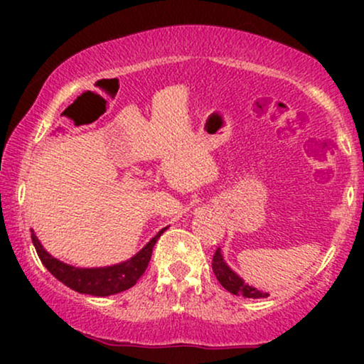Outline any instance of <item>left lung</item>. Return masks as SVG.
<instances>
[{
	"mask_svg": "<svg viewBox=\"0 0 364 364\" xmlns=\"http://www.w3.org/2000/svg\"><path fill=\"white\" fill-rule=\"evenodd\" d=\"M212 270H214L220 286H223L225 291L231 292V294L253 299L267 298V296H269V292H263L260 289H257L255 286H250L248 282H245V279L241 277V275H237L235 270L228 265V262L224 260V255L220 252V248H217L214 258H212Z\"/></svg>",
	"mask_w": 364,
	"mask_h": 364,
	"instance_id": "obj_1",
	"label": "left lung"
}]
</instances>
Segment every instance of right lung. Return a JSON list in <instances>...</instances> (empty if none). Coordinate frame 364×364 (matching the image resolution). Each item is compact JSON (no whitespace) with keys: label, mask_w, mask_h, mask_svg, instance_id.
<instances>
[{"label":"right lung","mask_w":364,"mask_h":364,"mask_svg":"<svg viewBox=\"0 0 364 364\" xmlns=\"http://www.w3.org/2000/svg\"><path fill=\"white\" fill-rule=\"evenodd\" d=\"M166 229L168 228L161 229V231H159L139 253H135L132 258H128V260L107 267H90V269L70 265V263H65L58 260V258H54L53 255L41 245L34 229H31V232L32 243L36 246V252L39 255L41 262H43V265L58 279V281L65 284V286H68L70 289L80 292V294H90L102 298V296L118 294V292H123L135 286L136 281L144 275L145 269H147L150 257H152L154 245L157 243V240L161 237V235Z\"/></svg>","instance_id":"1"}]
</instances>
